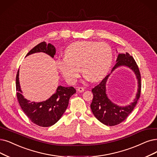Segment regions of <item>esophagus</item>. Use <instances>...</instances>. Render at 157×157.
<instances>
[{
	"mask_svg": "<svg viewBox=\"0 0 157 157\" xmlns=\"http://www.w3.org/2000/svg\"><path fill=\"white\" fill-rule=\"evenodd\" d=\"M84 91V88L82 87H78L77 88V91L78 92H83Z\"/></svg>",
	"mask_w": 157,
	"mask_h": 157,
	"instance_id": "1",
	"label": "esophagus"
}]
</instances>
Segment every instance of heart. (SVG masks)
<instances>
[{
    "mask_svg": "<svg viewBox=\"0 0 157 157\" xmlns=\"http://www.w3.org/2000/svg\"><path fill=\"white\" fill-rule=\"evenodd\" d=\"M66 56L59 59L57 66L62 75L70 84L76 82L81 71L86 79L97 82L108 73L113 53L107 43L79 41L72 43L65 51Z\"/></svg>",
    "mask_w": 157,
    "mask_h": 157,
    "instance_id": "obj_1",
    "label": "heart"
}]
</instances>
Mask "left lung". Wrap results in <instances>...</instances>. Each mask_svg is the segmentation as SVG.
<instances>
[{
  "instance_id": "1",
  "label": "left lung",
  "mask_w": 157,
  "mask_h": 157,
  "mask_svg": "<svg viewBox=\"0 0 157 157\" xmlns=\"http://www.w3.org/2000/svg\"><path fill=\"white\" fill-rule=\"evenodd\" d=\"M117 63L113 67L111 73L120 66H127L135 73L138 80V91L133 102L126 106H119L108 98L106 94V82L110 74L108 75L99 84L92 89L93 98L90 105L93 113L98 120L106 126H113L126 120L137 104L141 91V76L135 60L128 53H119Z\"/></svg>"
}]
</instances>
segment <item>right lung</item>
Here are the masks:
<instances>
[{"instance_id":"right-lung-1","label":"right lung","mask_w":157,"mask_h":157,"mask_svg":"<svg viewBox=\"0 0 157 157\" xmlns=\"http://www.w3.org/2000/svg\"><path fill=\"white\" fill-rule=\"evenodd\" d=\"M45 53L52 58L56 53V49L51 44L42 42L31 49L27 56L35 53ZM19 69L16 77V90L18 103L24 113L33 123L41 127L52 126L59 121L66 110L70 97L76 93L73 87L58 86L56 92L45 101L40 102H30L22 95L19 83Z\"/></svg>"}]
</instances>
